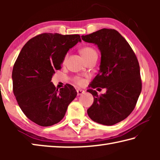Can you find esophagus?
Wrapping results in <instances>:
<instances>
[{
	"instance_id": "obj_1",
	"label": "esophagus",
	"mask_w": 160,
	"mask_h": 160,
	"mask_svg": "<svg viewBox=\"0 0 160 160\" xmlns=\"http://www.w3.org/2000/svg\"><path fill=\"white\" fill-rule=\"evenodd\" d=\"M85 93V91L84 90H77V94L78 96L79 95H81V94H82Z\"/></svg>"
}]
</instances>
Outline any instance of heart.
<instances>
[{
    "label": "heart",
    "instance_id": "obj_1",
    "mask_svg": "<svg viewBox=\"0 0 160 160\" xmlns=\"http://www.w3.org/2000/svg\"><path fill=\"white\" fill-rule=\"evenodd\" d=\"M80 53L82 54V57L85 58L87 61H88L89 60H90V59H92L94 58H97V51L94 49L93 47H90V46H87V47H84L81 48ZM67 58H68V55L66 54L63 58V63H66ZM76 82L80 85H82L85 83V81H84V80L81 79V78H76Z\"/></svg>",
    "mask_w": 160,
    "mask_h": 160
}]
</instances>
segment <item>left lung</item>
Returning <instances> with one entry per match:
<instances>
[{
    "instance_id": "left-lung-1",
    "label": "left lung",
    "mask_w": 160,
    "mask_h": 160,
    "mask_svg": "<svg viewBox=\"0 0 160 160\" xmlns=\"http://www.w3.org/2000/svg\"><path fill=\"white\" fill-rule=\"evenodd\" d=\"M81 37L97 45L101 52L99 73L92 82V89L87 90L94 97L88 114L94 122L114 125L131 114L141 92L138 61L131 46L115 29H102ZM97 87L106 88V93L98 96L93 90Z\"/></svg>"
}]
</instances>
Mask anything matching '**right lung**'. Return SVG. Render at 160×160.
Returning a JSON list of instances; mask_svg holds the SVG:
<instances>
[{"mask_svg":"<svg viewBox=\"0 0 160 160\" xmlns=\"http://www.w3.org/2000/svg\"><path fill=\"white\" fill-rule=\"evenodd\" d=\"M78 42H81L78 34H39L26 43L15 61L13 93L25 115L39 126H51L61 121L77 96L72 85L67 84L58 90L51 78Z\"/></svg>","mask_w":160,"mask_h":160,"instance_id":"right-lung-1","label":"right lung"}]
</instances>
